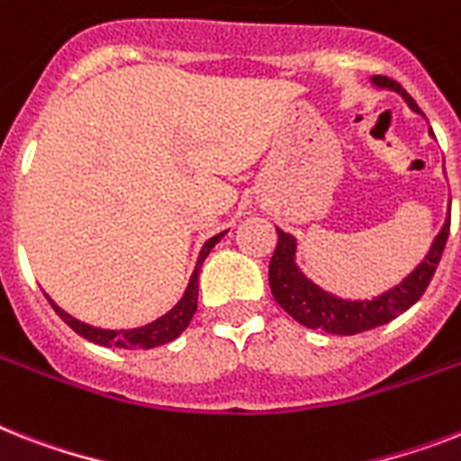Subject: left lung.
Segmentation results:
<instances>
[{
    "instance_id": "left-lung-1",
    "label": "left lung",
    "mask_w": 461,
    "mask_h": 461,
    "mask_svg": "<svg viewBox=\"0 0 461 461\" xmlns=\"http://www.w3.org/2000/svg\"><path fill=\"white\" fill-rule=\"evenodd\" d=\"M372 85L379 89L398 92L407 101V106L412 108L414 113L421 115V108L395 80L384 77V75H374ZM447 234H450V211H447V218L438 231V237L433 239L424 260L402 282L384 291V294L374 295V298L350 301V298L329 294V291L321 289L320 284L308 279L305 272L295 263V250H298L295 237L276 227L279 241H276L275 256L269 260V289H272L275 301L303 327L320 329V331L336 336H353L360 334V331H369V329L388 324L391 320L402 315L424 295L426 286H429L431 276L436 275L438 263H440Z\"/></svg>"
}]
</instances>
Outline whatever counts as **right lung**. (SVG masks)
Here are the masks:
<instances>
[{
	"label": "right lung",
	"mask_w": 461,
	"mask_h": 461,
	"mask_svg": "<svg viewBox=\"0 0 461 461\" xmlns=\"http://www.w3.org/2000/svg\"><path fill=\"white\" fill-rule=\"evenodd\" d=\"M227 231H220L215 237H211L208 241L203 243V249L198 253L196 267L192 272V279L186 284L185 295L179 298V303L172 310H167L166 315L158 317V320L149 321L144 327H134V329H101V327H92V324H85V321L75 320L73 315H68L66 310L59 308L47 294L49 305L56 310V315L61 317L70 329H73L75 334H80L82 339L92 340L96 346H113V348H122V350H149V348L163 346V343H170V340L177 339L186 327H189V321H192L194 312L198 308V272H201V265L208 258V253L212 250V246L224 237Z\"/></svg>",
	"instance_id": "1"
}]
</instances>
